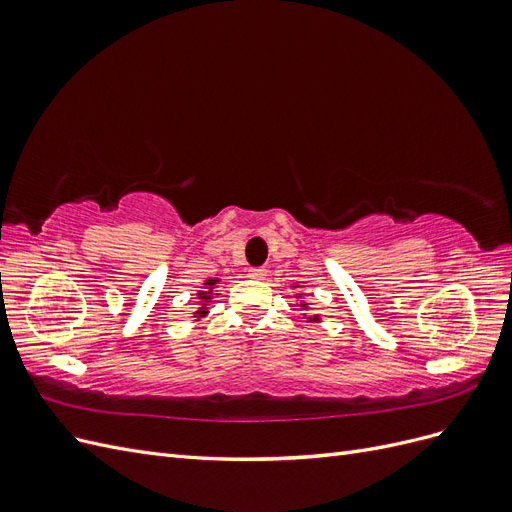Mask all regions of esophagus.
<instances>
[{
  "mask_svg": "<svg viewBox=\"0 0 512 512\" xmlns=\"http://www.w3.org/2000/svg\"><path fill=\"white\" fill-rule=\"evenodd\" d=\"M265 275H267L265 267H256L247 271V277H252V280H265Z\"/></svg>",
  "mask_w": 512,
  "mask_h": 512,
  "instance_id": "esophagus-1",
  "label": "esophagus"
}]
</instances>
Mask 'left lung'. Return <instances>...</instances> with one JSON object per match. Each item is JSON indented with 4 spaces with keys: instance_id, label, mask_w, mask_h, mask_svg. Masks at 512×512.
<instances>
[{
    "instance_id": "left-lung-1",
    "label": "left lung",
    "mask_w": 512,
    "mask_h": 512,
    "mask_svg": "<svg viewBox=\"0 0 512 512\" xmlns=\"http://www.w3.org/2000/svg\"><path fill=\"white\" fill-rule=\"evenodd\" d=\"M307 305H309V303H301V307H303V309H305V307H307ZM316 320H318V316H314V318H309V320H307V322H316Z\"/></svg>"
}]
</instances>
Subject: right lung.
I'll list each match as a JSON object with an SVG mask.
<instances>
[{"mask_svg":"<svg viewBox=\"0 0 512 512\" xmlns=\"http://www.w3.org/2000/svg\"><path fill=\"white\" fill-rule=\"evenodd\" d=\"M218 282H220V280H207V282L203 284V288H207V290H198V299H200V305H203V307H198L196 318H203V316L207 314V303H209L211 294H213V288H215V284H218Z\"/></svg>","mask_w":512,"mask_h":512,"instance_id":"right-lung-1","label":"right lung"}]
</instances>
